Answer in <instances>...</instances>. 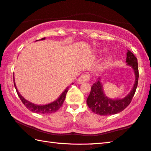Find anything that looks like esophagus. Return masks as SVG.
Here are the masks:
<instances>
[{
    "label": "esophagus",
    "instance_id": "1",
    "mask_svg": "<svg viewBox=\"0 0 151 151\" xmlns=\"http://www.w3.org/2000/svg\"><path fill=\"white\" fill-rule=\"evenodd\" d=\"M89 80H90V76L88 74H83V75H82L78 79V83L81 84V83L88 82V81H89Z\"/></svg>",
    "mask_w": 151,
    "mask_h": 151
}]
</instances>
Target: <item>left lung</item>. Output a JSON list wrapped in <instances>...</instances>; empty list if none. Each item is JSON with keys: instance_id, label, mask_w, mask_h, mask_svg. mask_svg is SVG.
<instances>
[{"instance_id": "obj_1", "label": "left lung", "mask_w": 151, "mask_h": 151, "mask_svg": "<svg viewBox=\"0 0 151 151\" xmlns=\"http://www.w3.org/2000/svg\"><path fill=\"white\" fill-rule=\"evenodd\" d=\"M127 65L133 69L135 74V82L130 92L124 99H111L105 95L103 91V86L99 78L96 82L92 86L91 91L86 100L87 105L92 111L100 115H114L124 110L131 103L135 94L138 82V60L134 55L129 50L127 52Z\"/></svg>"}]
</instances>
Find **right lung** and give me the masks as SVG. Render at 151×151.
<instances>
[{"label":"right lung","mask_w":151,"mask_h":151,"mask_svg":"<svg viewBox=\"0 0 151 151\" xmlns=\"http://www.w3.org/2000/svg\"><path fill=\"white\" fill-rule=\"evenodd\" d=\"M45 40V38H43L38 40ZM13 82H14V86H15V88L16 89V91H17L18 96H19L21 101H22V103H24V105L26 106L27 109H28L29 111L36 113H43V114H46V113H52L56 112V111L57 110H59V109L62 106L65 99L67 92H68L69 90V87H67V88H65V90L62 92V94L60 95V96L56 100V101H53L50 103L46 104V105H38L32 103H30L29 101L25 100L24 97L20 94L19 91L17 90V87H16L15 86V80H13ZM71 84H73V83H71Z\"/></svg>","instance_id":"1"}]
</instances>
